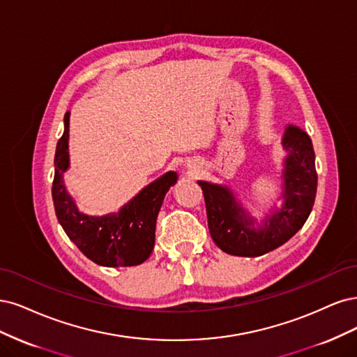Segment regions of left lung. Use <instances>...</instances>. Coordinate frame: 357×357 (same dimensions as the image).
Segmentation results:
<instances>
[{
	"instance_id": "8db88e82",
	"label": "left lung",
	"mask_w": 357,
	"mask_h": 357,
	"mask_svg": "<svg viewBox=\"0 0 357 357\" xmlns=\"http://www.w3.org/2000/svg\"><path fill=\"white\" fill-rule=\"evenodd\" d=\"M287 151L283 170V206L255 228V221L236 202L227 187L199 181L202 187L209 233L216 246L236 257H261L286 243L300 229L313 209L317 172L314 149L308 135L287 126L283 141Z\"/></svg>"
}]
</instances>
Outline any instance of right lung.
<instances>
[{
    "label": "right lung",
    "instance_id": "add662e5",
    "mask_svg": "<svg viewBox=\"0 0 357 357\" xmlns=\"http://www.w3.org/2000/svg\"><path fill=\"white\" fill-rule=\"evenodd\" d=\"M65 130L56 145L52 195L57 221L83 254L103 267L139 266L149 258L155 243V221L165 195L175 185L178 175L167 172L149 183L119 213L89 216L79 212L63 185V172L70 167L68 137L70 112L63 119Z\"/></svg>",
    "mask_w": 357,
    "mask_h": 357
}]
</instances>
